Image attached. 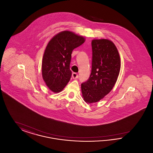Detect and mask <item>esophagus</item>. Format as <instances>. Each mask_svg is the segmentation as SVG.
Masks as SVG:
<instances>
[{"instance_id": "1", "label": "esophagus", "mask_w": 153, "mask_h": 153, "mask_svg": "<svg viewBox=\"0 0 153 153\" xmlns=\"http://www.w3.org/2000/svg\"><path fill=\"white\" fill-rule=\"evenodd\" d=\"M78 77H79V75H78V74H77L76 73H72V78H73V79H77Z\"/></svg>"}]
</instances>
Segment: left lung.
Segmentation results:
<instances>
[{"label": "left lung", "instance_id": "left-lung-1", "mask_svg": "<svg viewBox=\"0 0 153 153\" xmlns=\"http://www.w3.org/2000/svg\"><path fill=\"white\" fill-rule=\"evenodd\" d=\"M92 71L81 84L83 99L88 104L101 100L111 91L120 70V58L114 43L107 39L92 41Z\"/></svg>", "mask_w": 153, "mask_h": 153}]
</instances>
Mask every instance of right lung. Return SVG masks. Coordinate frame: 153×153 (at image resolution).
<instances>
[{"label":"right lung","instance_id":"right-lung-1","mask_svg":"<svg viewBox=\"0 0 153 153\" xmlns=\"http://www.w3.org/2000/svg\"><path fill=\"white\" fill-rule=\"evenodd\" d=\"M85 41L84 36L65 30L58 33L48 42L42 61V76L47 87L54 93L62 91L69 81L72 53Z\"/></svg>","mask_w":153,"mask_h":153}]
</instances>
